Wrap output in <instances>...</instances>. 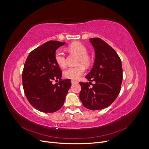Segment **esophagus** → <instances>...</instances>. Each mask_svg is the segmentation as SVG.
Here are the masks:
<instances>
[{
	"mask_svg": "<svg viewBox=\"0 0 149 149\" xmlns=\"http://www.w3.org/2000/svg\"><path fill=\"white\" fill-rule=\"evenodd\" d=\"M78 83V82L76 81H75V80H71V84H76V83Z\"/></svg>",
	"mask_w": 149,
	"mask_h": 149,
	"instance_id": "1",
	"label": "esophagus"
}]
</instances>
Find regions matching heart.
Segmentation results:
<instances>
[{
    "label": "heart",
    "mask_w": 149,
    "mask_h": 149,
    "mask_svg": "<svg viewBox=\"0 0 149 149\" xmlns=\"http://www.w3.org/2000/svg\"><path fill=\"white\" fill-rule=\"evenodd\" d=\"M68 49L79 55L77 63L81 65L68 68L64 71L63 75L66 78L78 79L84 73L85 68L83 65L88 67L91 65V59L87 54V48L82 43L79 42L72 43L68 47ZM55 60L58 66L63 68L65 67L66 66V56L64 52L60 49L56 50L55 53Z\"/></svg>",
    "instance_id": "1"
}]
</instances>
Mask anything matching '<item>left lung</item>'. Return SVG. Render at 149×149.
Instances as JSON below:
<instances>
[{
	"mask_svg": "<svg viewBox=\"0 0 149 149\" xmlns=\"http://www.w3.org/2000/svg\"><path fill=\"white\" fill-rule=\"evenodd\" d=\"M89 40L94 48L95 60L91 71L85 76L89 83L79 82V99L87 109L100 110L111 105L119 95L123 68L118 53L106 42L100 38ZM93 81L94 84H91Z\"/></svg>",
	"mask_w": 149,
	"mask_h": 149,
	"instance_id": "left-lung-1",
	"label": "left lung"
}]
</instances>
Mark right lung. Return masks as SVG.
<instances>
[{
	"mask_svg": "<svg viewBox=\"0 0 149 149\" xmlns=\"http://www.w3.org/2000/svg\"><path fill=\"white\" fill-rule=\"evenodd\" d=\"M65 42L51 40L31 51L25 63L22 84L30 104L43 112L60 109L71 86L70 79H62L61 70L55 60L56 49ZM59 80L53 85V80Z\"/></svg>",
	"mask_w": 149,
	"mask_h": 149,
	"instance_id": "obj_1",
	"label": "right lung"
}]
</instances>
